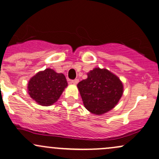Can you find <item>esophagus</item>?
<instances>
[{
    "instance_id": "1",
    "label": "esophagus",
    "mask_w": 159,
    "mask_h": 159,
    "mask_svg": "<svg viewBox=\"0 0 159 159\" xmlns=\"http://www.w3.org/2000/svg\"><path fill=\"white\" fill-rule=\"evenodd\" d=\"M78 83H79V80L78 79H75V80H71V83L74 84V85H76Z\"/></svg>"
}]
</instances>
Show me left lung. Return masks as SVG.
<instances>
[{"label": "left lung", "instance_id": "left-lung-1", "mask_svg": "<svg viewBox=\"0 0 159 159\" xmlns=\"http://www.w3.org/2000/svg\"><path fill=\"white\" fill-rule=\"evenodd\" d=\"M83 104L95 115H102L113 109L123 94L120 79L106 69L94 68L86 80L77 84Z\"/></svg>", "mask_w": 159, "mask_h": 159}]
</instances>
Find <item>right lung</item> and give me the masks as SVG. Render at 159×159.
<instances>
[{
  "label": "right lung",
  "instance_id": "1",
  "mask_svg": "<svg viewBox=\"0 0 159 159\" xmlns=\"http://www.w3.org/2000/svg\"><path fill=\"white\" fill-rule=\"evenodd\" d=\"M67 85L64 74L48 68L31 78L28 83V92L40 105L50 106L57 101Z\"/></svg>",
  "mask_w": 159,
  "mask_h": 159
}]
</instances>
